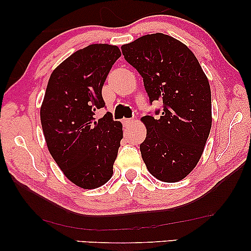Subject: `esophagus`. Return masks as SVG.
I'll list each match as a JSON object with an SVG mask.
<instances>
[{
	"mask_svg": "<svg viewBox=\"0 0 251 251\" xmlns=\"http://www.w3.org/2000/svg\"><path fill=\"white\" fill-rule=\"evenodd\" d=\"M132 123V120L131 119H123V125H125L126 126H130Z\"/></svg>",
	"mask_w": 251,
	"mask_h": 251,
	"instance_id": "1",
	"label": "esophagus"
}]
</instances>
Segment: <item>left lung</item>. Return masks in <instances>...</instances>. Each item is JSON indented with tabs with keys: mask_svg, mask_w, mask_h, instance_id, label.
<instances>
[{
	"mask_svg": "<svg viewBox=\"0 0 251 251\" xmlns=\"http://www.w3.org/2000/svg\"><path fill=\"white\" fill-rule=\"evenodd\" d=\"M121 49L142 75L150 101H163L159 118L140 119L146 126V138L140 144L146 168L166 183L184 179L198 164L210 133L208 77L194 53L166 34H147Z\"/></svg>",
	"mask_w": 251,
	"mask_h": 251,
	"instance_id": "8db88e82",
	"label": "left lung"
}]
</instances>
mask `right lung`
<instances>
[{
	"label": "right lung",
	"mask_w": 251,
	"mask_h": 251,
	"mask_svg": "<svg viewBox=\"0 0 251 251\" xmlns=\"http://www.w3.org/2000/svg\"><path fill=\"white\" fill-rule=\"evenodd\" d=\"M121 51L111 44H90L54 68L40 109L48 150L65 176L84 190L111 179L123 137L122 123L106 113L101 89Z\"/></svg>",
	"instance_id": "1"
}]
</instances>
